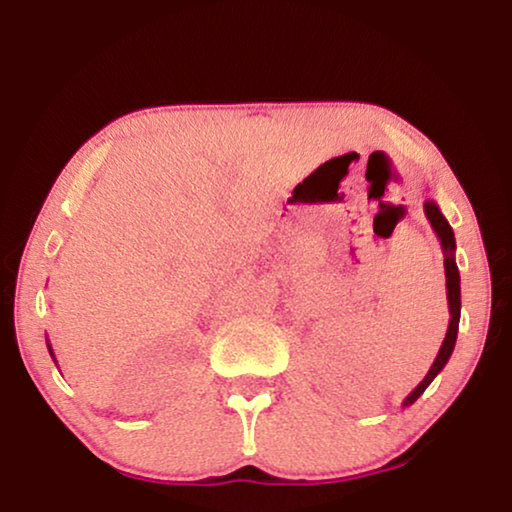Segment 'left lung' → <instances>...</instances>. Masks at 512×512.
Returning <instances> with one entry per match:
<instances>
[{"instance_id":"8db88e82","label":"left lung","mask_w":512,"mask_h":512,"mask_svg":"<svg viewBox=\"0 0 512 512\" xmlns=\"http://www.w3.org/2000/svg\"><path fill=\"white\" fill-rule=\"evenodd\" d=\"M424 214L426 219H429L431 228L436 230L438 240H440V247H443V256H445V279H447V305H450V324H447V333H445V340L443 345L438 349V356L436 361H433V366L429 368V373L422 382L417 384L415 389L410 391L408 398L403 401V408H408L417 401L419 396L424 394V389L429 387L433 382V377H436L440 370L445 368V363L450 361V356L454 352V342H457V333H459V317H461V277H459V268H457V261H454V251H457V242H454V233H452V226L447 223V219L440 212V207L436 205L433 200H424Z\"/></svg>"}]
</instances>
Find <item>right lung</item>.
<instances>
[{
  "mask_svg": "<svg viewBox=\"0 0 512 512\" xmlns=\"http://www.w3.org/2000/svg\"><path fill=\"white\" fill-rule=\"evenodd\" d=\"M48 352H51V356H53V361H55V354H53V347H51V342H48ZM58 363V361H55Z\"/></svg>",
  "mask_w": 512,
  "mask_h": 512,
  "instance_id": "1",
  "label": "right lung"
}]
</instances>
